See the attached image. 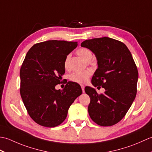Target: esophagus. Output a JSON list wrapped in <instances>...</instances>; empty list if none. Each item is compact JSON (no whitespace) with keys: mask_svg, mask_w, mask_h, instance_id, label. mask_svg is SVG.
<instances>
[{"mask_svg":"<svg viewBox=\"0 0 152 152\" xmlns=\"http://www.w3.org/2000/svg\"><path fill=\"white\" fill-rule=\"evenodd\" d=\"M81 88H82V91H83V93H84V92H85V90H84V89H85V86H84V85H81Z\"/></svg>","mask_w":152,"mask_h":152,"instance_id":"1","label":"esophagus"}]
</instances>
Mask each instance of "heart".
<instances>
[{"instance_id":"b5f03b06","label":"heart","mask_w":152,"mask_h":152,"mask_svg":"<svg viewBox=\"0 0 152 152\" xmlns=\"http://www.w3.org/2000/svg\"><path fill=\"white\" fill-rule=\"evenodd\" d=\"M77 53L83 58V59L89 61L91 60L93 57L91 51L86 48H80L77 50ZM70 58V54L67 55L65 59H64V65L66 69L69 67V61ZM91 72L89 70L87 71H75L70 74V80L72 82L78 83H84L88 81L89 77L91 76Z\"/></svg>"}]
</instances>
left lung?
<instances>
[{"mask_svg":"<svg viewBox=\"0 0 152 152\" xmlns=\"http://www.w3.org/2000/svg\"><path fill=\"white\" fill-rule=\"evenodd\" d=\"M81 46L92 51L98 61L92 84L105 89L104 93L98 94L94 88H85L91 99L88 106L90 118L99 125H114L124 118L136 96L138 78L136 64L126 45L111 38L86 40Z\"/></svg>","mask_w":152,"mask_h":152,"instance_id":"obj_1","label":"left lung"}]
</instances>
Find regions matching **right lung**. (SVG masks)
I'll return each instance as SVG.
<instances>
[{"instance_id":"add662e5","label":"right lung","mask_w":152,"mask_h":152,"mask_svg":"<svg viewBox=\"0 0 152 152\" xmlns=\"http://www.w3.org/2000/svg\"><path fill=\"white\" fill-rule=\"evenodd\" d=\"M76 42L48 40L35 44L25 56L20 69V94L28 115L38 125L54 127L66 119L68 110L82 93L81 87L69 82L63 90L55 87L65 72L67 55Z\"/></svg>"}]
</instances>
